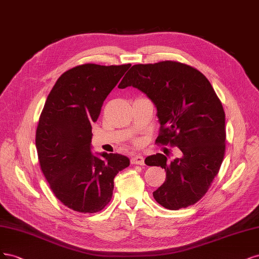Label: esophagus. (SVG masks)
<instances>
[{"mask_svg": "<svg viewBox=\"0 0 259 259\" xmlns=\"http://www.w3.org/2000/svg\"><path fill=\"white\" fill-rule=\"evenodd\" d=\"M131 163L132 164H139V165H143L144 164V158L142 156L136 155V156H132L131 157Z\"/></svg>", "mask_w": 259, "mask_h": 259, "instance_id": "esophagus-1", "label": "esophagus"}]
</instances>
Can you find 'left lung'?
<instances>
[{"label":"left lung","mask_w":259,"mask_h":259,"mask_svg":"<svg viewBox=\"0 0 259 259\" xmlns=\"http://www.w3.org/2000/svg\"><path fill=\"white\" fill-rule=\"evenodd\" d=\"M144 93L157 108L160 133L156 143L177 146L180 158L169 161L156 154L147 165L164 169L163 184L155 190L156 201L169 210L198 202L218 175L225 156V112L204 75L178 61L136 64L118 85Z\"/></svg>","instance_id":"left-lung-1"}]
</instances>
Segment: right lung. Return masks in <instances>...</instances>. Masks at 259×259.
Masks as SVG:
<instances>
[{"label": "right lung", "instance_id": "add662e5", "mask_svg": "<svg viewBox=\"0 0 259 259\" xmlns=\"http://www.w3.org/2000/svg\"><path fill=\"white\" fill-rule=\"evenodd\" d=\"M131 64L86 63L64 72L49 93L36 129L40 170L69 208L97 213L111 201L114 178L130 164L120 154L91 153V124Z\"/></svg>", "mask_w": 259, "mask_h": 259}]
</instances>
